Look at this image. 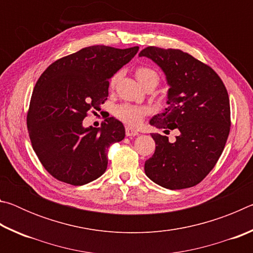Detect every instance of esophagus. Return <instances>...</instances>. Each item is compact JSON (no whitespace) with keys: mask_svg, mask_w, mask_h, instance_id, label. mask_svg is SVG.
Returning a JSON list of instances; mask_svg holds the SVG:
<instances>
[{"mask_svg":"<svg viewBox=\"0 0 253 253\" xmlns=\"http://www.w3.org/2000/svg\"><path fill=\"white\" fill-rule=\"evenodd\" d=\"M138 135V131L132 129V128H129V127H126V136L128 137H131V136H137Z\"/></svg>","mask_w":253,"mask_h":253,"instance_id":"34e87169","label":"esophagus"}]
</instances>
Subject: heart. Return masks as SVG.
Returning <instances> with one entry per match:
<instances>
[{"mask_svg":"<svg viewBox=\"0 0 253 253\" xmlns=\"http://www.w3.org/2000/svg\"><path fill=\"white\" fill-rule=\"evenodd\" d=\"M121 72H117L110 79V87H115V84L121 78ZM136 78L142 84L144 87L148 84H154L156 87L160 83V76L157 72L149 67H138L136 69ZM147 110L142 106H137L132 104H121L114 108V116L119 121L126 124L128 126L135 127L142 122L143 117L146 115Z\"/></svg>","mask_w":253,"mask_h":253,"instance_id":"heart-1","label":"heart"}]
</instances>
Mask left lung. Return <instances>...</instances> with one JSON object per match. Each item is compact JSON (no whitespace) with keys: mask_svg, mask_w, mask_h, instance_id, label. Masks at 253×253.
Segmentation results:
<instances>
[{"mask_svg":"<svg viewBox=\"0 0 253 253\" xmlns=\"http://www.w3.org/2000/svg\"><path fill=\"white\" fill-rule=\"evenodd\" d=\"M164 71L169 84V107L149 124L168 136L152 134L155 153L145 162L147 176L169 190L199 184L219 161L228 139L230 100L223 81L211 67L178 49L147 46L139 52Z\"/></svg>","mask_w":253,"mask_h":253,"instance_id":"left-lung-1","label":"left lung"}]
</instances>
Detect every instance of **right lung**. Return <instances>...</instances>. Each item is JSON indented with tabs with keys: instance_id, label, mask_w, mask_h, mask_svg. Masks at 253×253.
Here are the masks:
<instances>
[{
	"instance_id": "1",
	"label": "right lung",
	"mask_w": 253,
	"mask_h": 253,
	"mask_svg": "<svg viewBox=\"0 0 253 253\" xmlns=\"http://www.w3.org/2000/svg\"><path fill=\"white\" fill-rule=\"evenodd\" d=\"M91 45L57 60L33 89L27 116L32 147L54 178L84 185L105 173L107 149L125 137L123 124L110 117L100 128L83 126L91 109L108 97L109 79L138 52Z\"/></svg>"
}]
</instances>
